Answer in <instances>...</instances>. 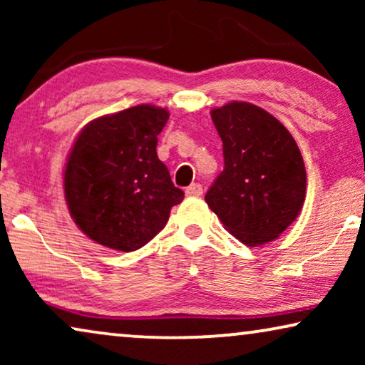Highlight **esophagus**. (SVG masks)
Segmentation results:
<instances>
[{"mask_svg": "<svg viewBox=\"0 0 365 365\" xmlns=\"http://www.w3.org/2000/svg\"><path fill=\"white\" fill-rule=\"evenodd\" d=\"M186 194H187V196H201L202 186L199 182H194L189 187H186Z\"/></svg>", "mask_w": 365, "mask_h": 365, "instance_id": "34e87169", "label": "esophagus"}]
</instances>
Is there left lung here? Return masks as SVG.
I'll list each match as a JSON object with an SVG mask.
<instances>
[{"label": "left lung", "instance_id": "1", "mask_svg": "<svg viewBox=\"0 0 365 365\" xmlns=\"http://www.w3.org/2000/svg\"><path fill=\"white\" fill-rule=\"evenodd\" d=\"M222 139L224 169L206 202L224 227L246 246L281 236L306 199V168L291 133L251 103L212 109Z\"/></svg>", "mask_w": 365, "mask_h": 365}]
</instances>
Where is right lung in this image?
<instances>
[{"instance_id": "right-lung-1", "label": "right lung", "mask_w": 365, "mask_h": 365, "mask_svg": "<svg viewBox=\"0 0 365 365\" xmlns=\"http://www.w3.org/2000/svg\"><path fill=\"white\" fill-rule=\"evenodd\" d=\"M168 119L166 109L139 104L94 119L79 133L64 169V197L74 222L94 242L136 251L184 199L156 153Z\"/></svg>"}]
</instances>
